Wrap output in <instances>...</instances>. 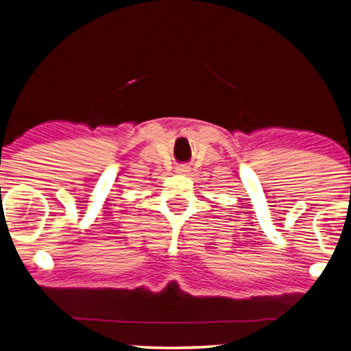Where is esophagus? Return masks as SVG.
Here are the masks:
<instances>
[{"mask_svg": "<svg viewBox=\"0 0 351 351\" xmlns=\"http://www.w3.org/2000/svg\"><path fill=\"white\" fill-rule=\"evenodd\" d=\"M178 171H182V173H186V171H189V169L187 167H180V169H178Z\"/></svg>", "mask_w": 351, "mask_h": 351, "instance_id": "obj_1", "label": "esophagus"}]
</instances>
